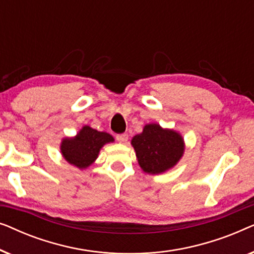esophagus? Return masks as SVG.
Returning a JSON list of instances; mask_svg holds the SVG:
<instances>
[{"label": "esophagus", "instance_id": "34e87169", "mask_svg": "<svg viewBox=\"0 0 254 254\" xmlns=\"http://www.w3.org/2000/svg\"><path fill=\"white\" fill-rule=\"evenodd\" d=\"M117 141L120 142V143H126L128 141V134L124 133V134H118L117 135Z\"/></svg>", "mask_w": 254, "mask_h": 254}]
</instances>
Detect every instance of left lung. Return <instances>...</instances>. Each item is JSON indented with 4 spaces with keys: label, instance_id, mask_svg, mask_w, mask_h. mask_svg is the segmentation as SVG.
Listing matches in <instances>:
<instances>
[{
    "label": "left lung",
    "instance_id": "8db88e82",
    "mask_svg": "<svg viewBox=\"0 0 254 254\" xmlns=\"http://www.w3.org/2000/svg\"><path fill=\"white\" fill-rule=\"evenodd\" d=\"M138 164L145 173L159 175L172 169L185 150L184 138L173 129L148 124L141 134L131 138Z\"/></svg>",
    "mask_w": 254,
    "mask_h": 254
}]
</instances>
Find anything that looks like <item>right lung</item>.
Returning <instances> with one entry per match:
<instances>
[{
  "label": "right lung",
  "mask_w": 254,
  "mask_h": 254,
  "mask_svg": "<svg viewBox=\"0 0 254 254\" xmlns=\"http://www.w3.org/2000/svg\"><path fill=\"white\" fill-rule=\"evenodd\" d=\"M113 141V136L109 133L84 126L75 137L64 138L60 149L62 156L69 164L83 170L96 161L104 145Z\"/></svg>",
  "instance_id": "obj_1"
}]
</instances>
